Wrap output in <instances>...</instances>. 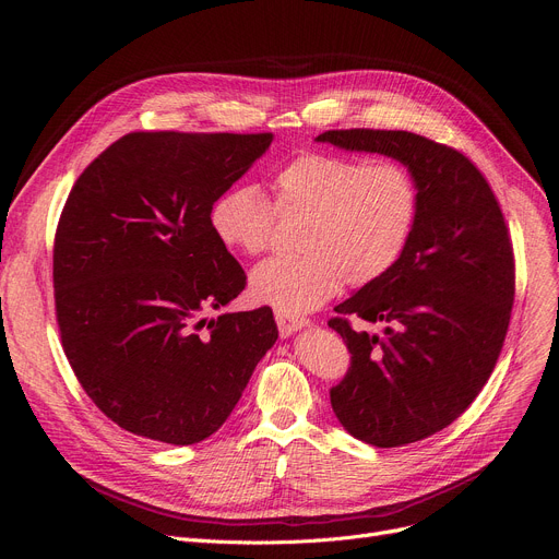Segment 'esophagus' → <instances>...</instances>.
I'll use <instances>...</instances> for the list:
<instances>
[{"mask_svg": "<svg viewBox=\"0 0 559 559\" xmlns=\"http://www.w3.org/2000/svg\"><path fill=\"white\" fill-rule=\"evenodd\" d=\"M276 324H278V333L281 337H289L295 335L297 331H301L304 326H308L306 319H289V317H283L276 312Z\"/></svg>", "mask_w": 559, "mask_h": 559, "instance_id": "obj_1", "label": "esophagus"}]
</instances>
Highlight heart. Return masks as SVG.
<instances>
[{"label":"heart","instance_id":"1","mask_svg":"<svg viewBox=\"0 0 559 559\" xmlns=\"http://www.w3.org/2000/svg\"><path fill=\"white\" fill-rule=\"evenodd\" d=\"M276 205L258 186H235L211 205V228L230 251L258 255L272 245L280 211L304 219L299 255L270 258L251 272L258 304L297 319L324 306L346 281L388 276L403 258L419 217L415 174L396 160L304 152L274 171Z\"/></svg>","mask_w":559,"mask_h":559}]
</instances>
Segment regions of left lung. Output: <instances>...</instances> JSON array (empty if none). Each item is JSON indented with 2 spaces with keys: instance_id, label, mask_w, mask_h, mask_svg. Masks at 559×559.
<instances>
[{
  "instance_id": "8db88e82",
  "label": "left lung",
  "mask_w": 559,
  "mask_h": 559,
  "mask_svg": "<svg viewBox=\"0 0 559 559\" xmlns=\"http://www.w3.org/2000/svg\"><path fill=\"white\" fill-rule=\"evenodd\" d=\"M317 142L383 154L415 174L419 217L396 267L335 308L329 326L350 350L331 390L346 432L378 449L419 442L474 403L510 324L514 255L489 183L464 154L409 131H326ZM354 316L383 323L356 332Z\"/></svg>"
}]
</instances>
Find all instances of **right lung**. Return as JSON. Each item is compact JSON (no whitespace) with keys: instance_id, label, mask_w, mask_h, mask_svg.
<instances>
[{"instance_id":"right-lung-1","label":"right lung","mask_w":559,"mask_h":559,"mask_svg":"<svg viewBox=\"0 0 559 559\" xmlns=\"http://www.w3.org/2000/svg\"><path fill=\"white\" fill-rule=\"evenodd\" d=\"M272 140L129 133L66 201L53 240L63 350L85 394L133 435L174 447L211 437L278 340L272 308L205 317L247 285L211 205Z\"/></svg>"}]
</instances>
